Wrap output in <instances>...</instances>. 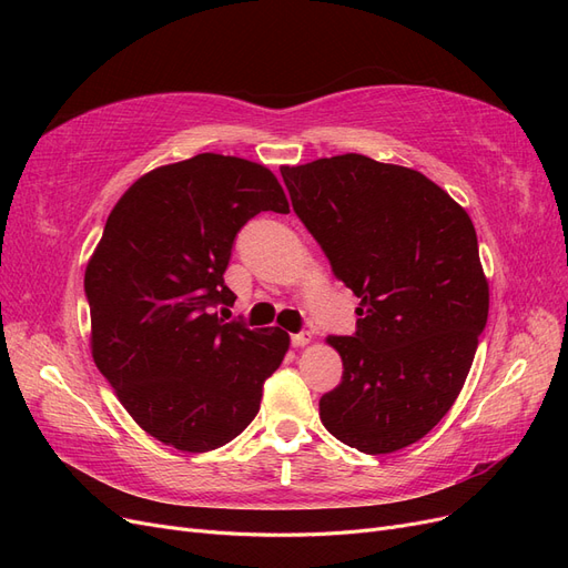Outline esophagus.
Masks as SVG:
<instances>
[{
    "label": "esophagus",
    "mask_w": 568,
    "mask_h": 568,
    "mask_svg": "<svg viewBox=\"0 0 568 568\" xmlns=\"http://www.w3.org/2000/svg\"><path fill=\"white\" fill-rule=\"evenodd\" d=\"M311 342V333H297L292 335V346H306Z\"/></svg>",
    "instance_id": "1"
}]
</instances>
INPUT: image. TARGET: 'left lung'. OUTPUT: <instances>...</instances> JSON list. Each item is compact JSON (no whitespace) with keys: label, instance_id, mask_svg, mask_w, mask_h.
Listing matches in <instances>:
<instances>
[{"label":"left lung","instance_id":"obj_1","mask_svg":"<svg viewBox=\"0 0 568 568\" xmlns=\"http://www.w3.org/2000/svg\"><path fill=\"white\" fill-rule=\"evenodd\" d=\"M292 210L361 300L354 337H327L342 382L321 423L361 453L432 432L460 394L488 318L469 214L432 179L358 153L281 168Z\"/></svg>","mask_w":568,"mask_h":568}]
</instances>
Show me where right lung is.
Returning a JSON list of instances; mask_svg holds the SVG:
<instances>
[{"label": "right lung", "mask_w": 568, "mask_h": 568, "mask_svg": "<svg viewBox=\"0 0 568 568\" xmlns=\"http://www.w3.org/2000/svg\"><path fill=\"white\" fill-rule=\"evenodd\" d=\"M290 212L278 179L245 158L200 153L136 179L84 271L91 356L134 423L164 446L207 453L241 434L290 335L224 323L235 233Z\"/></svg>", "instance_id": "obj_1"}]
</instances>
